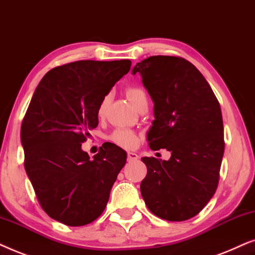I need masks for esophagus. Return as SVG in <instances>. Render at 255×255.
<instances>
[{
	"label": "esophagus",
	"instance_id": "1",
	"mask_svg": "<svg viewBox=\"0 0 255 255\" xmlns=\"http://www.w3.org/2000/svg\"><path fill=\"white\" fill-rule=\"evenodd\" d=\"M137 158H138V156H137L136 152H134V151H128V152H127V159H128V162L136 161Z\"/></svg>",
	"mask_w": 255,
	"mask_h": 255
}]
</instances>
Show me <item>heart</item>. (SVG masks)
Segmentation results:
<instances>
[{
    "label": "heart",
    "instance_id": "obj_1",
    "mask_svg": "<svg viewBox=\"0 0 255 255\" xmlns=\"http://www.w3.org/2000/svg\"><path fill=\"white\" fill-rule=\"evenodd\" d=\"M143 96H145L144 92L138 87H129L127 90L128 99L131 101V104H133L134 106L136 105L137 101L140 100V98H142ZM107 104H108V97H105L104 99L101 100L99 108H98V114H99L100 117L105 113V111H106ZM110 138L111 141L117 145H120L122 148H128V149L134 148L138 142L137 135L135 134L133 130L125 129V128H119V129L114 130L110 136Z\"/></svg>",
    "mask_w": 255,
    "mask_h": 255
}]
</instances>
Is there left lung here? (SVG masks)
I'll return each mask as SVG.
<instances>
[{
  "mask_svg": "<svg viewBox=\"0 0 255 255\" xmlns=\"http://www.w3.org/2000/svg\"><path fill=\"white\" fill-rule=\"evenodd\" d=\"M154 103L147 141L167 149L168 161L142 157L147 176L141 195L159 218L183 222L202 211L215 195L224 155L220 105L195 65L181 57L152 56L134 66Z\"/></svg>",
  "mask_w": 255,
  "mask_h": 255,
  "instance_id": "left-lung-1",
  "label": "left lung"
}]
</instances>
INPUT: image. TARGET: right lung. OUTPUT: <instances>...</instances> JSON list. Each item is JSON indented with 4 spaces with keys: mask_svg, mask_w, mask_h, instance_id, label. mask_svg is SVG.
<instances>
[{
    "mask_svg": "<svg viewBox=\"0 0 255 255\" xmlns=\"http://www.w3.org/2000/svg\"><path fill=\"white\" fill-rule=\"evenodd\" d=\"M128 59L79 60L50 70L23 119L24 168L40 206L67 226L96 220L126 164L124 149L110 142L90 158L81 143L99 124L98 108L130 70Z\"/></svg>",
    "mask_w": 255,
    "mask_h": 255,
    "instance_id": "add662e5",
    "label": "right lung"
}]
</instances>
